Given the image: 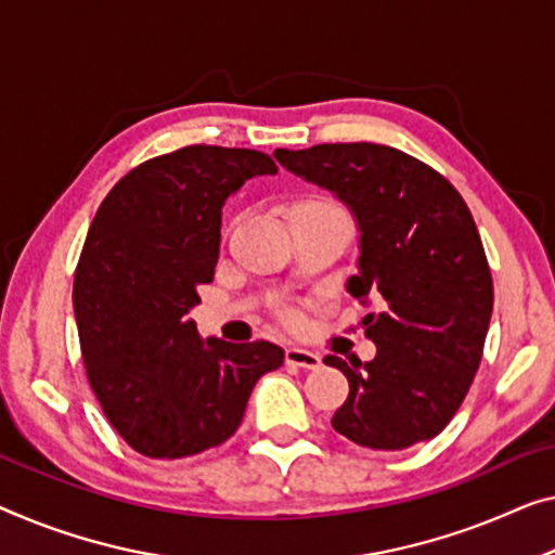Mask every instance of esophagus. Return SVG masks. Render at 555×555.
I'll return each instance as SVG.
<instances>
[{"instance_id":"1","label":"esophagus","mask_w":555,"mask_h":555,"mask_svg":"<svg viewBox=\"0 0 555 555\" xmlns=\"http://www.w3.org/2000/svg\"><path fill=\"white\" fill-rule=\"evenodd\" d=\"M286 363H292V366H301V369H317L321 359H319V353L306 351V349H301V346H288Z\"/></svg>"}]
</instances>
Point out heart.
<instances>
[{
    "label": "heart",
    "mask_w": 555,
    "mask_h": 555,
    "mask_svg": "<svg viewBox=\"0 0 555 555\" xmlns=\"http://www.w3.org/2000/svg\"><path fill=\"white\" fill-rule=\"evenodd\" d=\"M286 217H288V221H292V224H299V221L346 217V211L326 196L301 194V196H296V198H292V202H288ZM284 319L288 321V324H299V313H294V311H284Z\"/></svg>",
    "instance_id": "1"
}]
</instances>
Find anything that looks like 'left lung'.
<instances>
[{"mask_svg": "<svg viewBox=\"0 0 555 555\" xmlns=\"http://www.w3.org/2000/svg\"><path fill=\"white\" fill-rule=\"evenodd\" d=\"M281 167L326 186L361 229L349 292L384 301L363 319L374 361L328 353L349 378L331 426L359 446L401 451L443 431L483 357L493 279L476 221L443 173L393 146L276 149Z\"/></svg>", "mask_w": 555, "mask_h": 555, "instance_id": "left-lung-1", "label": "left lung"}]
</instances>
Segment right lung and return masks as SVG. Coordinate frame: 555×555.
<instances>
[{"label":"right lung","mask_w":555,"mask_h":555,"mask_svg":"<svg viewBox=\"0 0 555 555\" xmlns=\"http://www.w3.org/2000/svg\"><path fill=\"white\" fill-rule=\"evenodd\" d=\"M256 173H276L256 149H177L124 173L89 227L72 292L81 359L109 424L149 459L224 443L284 363L271 341L202 344L186 319L214 279L221 206Z\"/></svg>","instance_id":"obj_1"}]
</instances>
